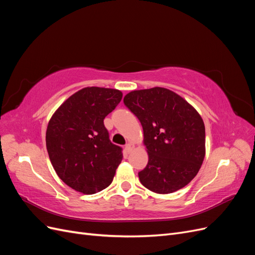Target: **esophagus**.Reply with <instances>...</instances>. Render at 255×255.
Instances as JSON below:
<instances>
[{
  "mask_svg": "<svg viewBox=\"0 0 255 255\" xmlns=\"http://www.w3.org/2000/svg\"><path fill=\"white\" fill-rule=\"evenodd\" d=\"M134 148V144L133 143H130V142H128L127 144H126V150H127V152L128 153H129L130 151H132V149Z\"/></svg>",
  "mask_w": 255,
  "mask_h": 255,
  "instance_id": "obj_1",
  "label": "esophagus"
}]
</instances>
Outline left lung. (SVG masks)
<instances>
[{
	"mask_svg": "<svg viewBox=\"0 0 255 255\" xmlns=\"http://www.w3.org/2000/svg\"><path fill=\"white\" fill-rule=\"evenodd\" d=\"M123 102L140 121L149 161L138 172L140 183L156 194H171L197 175L205 155L201 116L166 88L134 90Z\"/></svg>",
	"mask_w": 255,
	"mask_h": 255,
	"instance_id": "left-lung-1",
	"label": "left lung"
}]
</instances>
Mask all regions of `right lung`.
I'll return each mask as SVG.
<instances>
[{
	"instance_id": "right-lung-1",
	"label": "right lung",
	"mask_w": 255,
	"mask_h": 255,
	"mask_svg": "<svg viewBox=\"0 0 255 255\" xmlns=\"http://www.w3.org/2000/svg\"><path fill=\"white\" fill-rule=\"evenodd\" d=\"M121 99L117 89L87 87L52 116L45 134L49 157L60 180L76 191L92 195L113 182L123 154L103 121Z\"/></svg>"
}]
</instances>
